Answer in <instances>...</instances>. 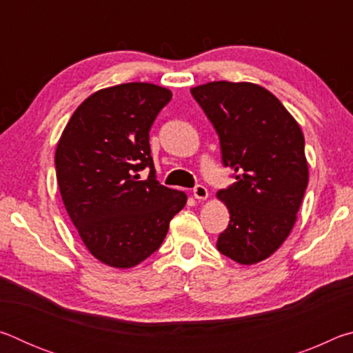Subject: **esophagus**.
<instances>
[{
  "mask_svg": "<svg viewBox=\"0 0 353 353\" xmlns=\"http://www.w3.org/2000/svg\"><path fill=\"white\" fill-rule=\"evenodd\" d=\"M193 196L194 199L204 201L208 198V190L204 187V185H198V187L193 188Z\"/></svg>",
  "mask_w": 353,
  "mask_h": 353,
  "instance_id": "1",
  "label": "esophagus"
}]
</instances>
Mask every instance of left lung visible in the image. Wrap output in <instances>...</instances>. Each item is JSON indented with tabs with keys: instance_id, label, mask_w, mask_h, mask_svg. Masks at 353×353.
Returning <instances> with one entry per match:
<instances>
[{
	"instance_id": "1",
	"label": "left lung",
	"mask_w": 353,
	"mask_h": 353,
	"mask_svg": "<svg viewBox=\"0 0 353 353\" xmlns=\"http://www.w3.org/2000/svg\"><path fill=\"white\" fill-rule=\"evenodd\" d=\"M191 94L216 129L224 166L235 171V182L216 194L230 213L216 248L254 265L276 252L296 223L308 183L301 126L256 83L208 82Z\"/></svg>"
}]
</instances>
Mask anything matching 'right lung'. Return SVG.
<instances>
[{"mask_svg": "<svg viewBox=\"0 0 353 353\" xmlns=\"http://www.w3.org/2000/svg\"><path fill=\"white\" fill-rule=\"evenodd\" d=\"M148 82L103 88L77 107L56 149L65 208L90 254L112 268L137 266L163 243L187 204L183 191L155 181L149 130L171 101ZM150 170L146 181L138 172Z\"/></svg>", "mask_w": 353, "mask_h": 353, "instance_id": "obj_1", "label": "right lung"}]
</instances>
